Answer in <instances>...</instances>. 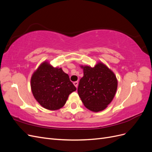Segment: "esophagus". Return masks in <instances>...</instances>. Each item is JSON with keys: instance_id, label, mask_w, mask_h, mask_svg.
I'll return each mask as SVG.
<instances>
[{"instance_id": "obj_1", "label": "esophagus", "mask_w": 152, "mask_h": 152, "mask_svg": "<svg viewBox=\"0 0 152 152\" xmlns=\"http://www.w3.org/2000/svg\"><path fill=\"white\" fill-rule=\"evenodd\" d=\"M73 84H74V86L76 87V88H77L78 85H79V82H78L77 81H75V82H73Z\"/></svg>"}]
</instances>
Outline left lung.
<instances>
[{"label":"left lung","mask_w":152,"mask_h":152,"mask_svg":"<svg viewBox=\"0 0 152 152\" xmlns=\"http://www.w3.org/2000/svg\"><path fill=\"white\" fill-rule=\"evenodd\" d=\"M84 76L81 78L78 94L85 107L91 111H102L113 100L117 89L114 73L103 63L94 66H80Z\"/></svg>","instance_id":"8db88e82"}]
</instances>
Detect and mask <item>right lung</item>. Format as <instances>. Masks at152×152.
<instances>
[{
    "mask_svg": "<svg viewBox=\"0 0 152 152\" xmlns=\"http://www.w3.org/2000/svg\"><path fill=\"white\" fill-rule=\"evenodd\" d=\"M31 89L35 99L45 109L56 110L66 103L68 96L76 91L61 68H54L44 61L31 78Z\"/></svg>",
    "mask_w": 152,
    "mask_h": 152,
    "instance_id": "right-lung-1",
    "label": "right lung"
}]
</instances>
